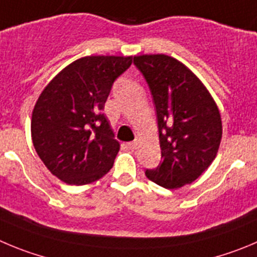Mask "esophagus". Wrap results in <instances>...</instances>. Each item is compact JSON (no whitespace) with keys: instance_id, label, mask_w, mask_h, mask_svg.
<instances>
[{"instance_id":"esophagus-1","label":"esophagus","mask_w":257,"mask_h":257,"mask_svg":"<svg viewBox=\"0 0 257 257\" xmlns=\"http://www.w3.org/2000/svg\"><path fill=\"white\" fill-rule=\"evenodd\" d=\"M126 147H128L129 150H132V151L137 150V148H138V141H133V142H129L128 145H126Z\"/></svg>"}]
</instances>
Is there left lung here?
Listing matches in <instances>:
<instances>
[{"label":"left lung","instance_id":"1","mask_svg":"<svg viewBox=\"0 0 257 257\" xmlns=\"http://www.w3.org/2000/svg\"><path fill=\"white\" fill-rule=\"evenodd\" d=\"M151 88L157 112L161 158L146 176L166 189L198 179L213 162L222 140V119L214 99L184 63L166 54L133 59Z\"/></svg>","mask_w":257,"mask_h":257}]
</instances>
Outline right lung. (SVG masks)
I'll list each match as a JSON object with an SVG mask.
<instances>
[{
    "label": "right lung",
    "instance_id": "right-lung-1",
    "mask_svg": "<svg viewBox=\"0 0 257 257\" xmlns=\"http://www.w3.org/2000/svg\"><path fill=\"white\" fill-rule=\"evenodd\" d=\"M133 58L88 56L53 78L35 104L31 140L47 169L68 185H86L112 167L120 145L104 115L114 81Z\"/></svg>",
    "mask_w": 257,
    "mask_h": 257
}]
</instances>
